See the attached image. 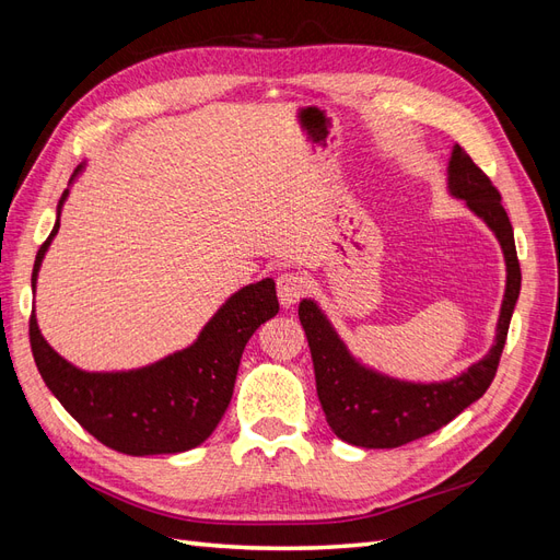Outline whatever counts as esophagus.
<instances>
[{
	"mask_svg": "<svg viewBox=\"0 0 560 560\" xmlns=\"http://www.w3.org/2000/svg\"><path fill=\"white\" fill-rule=\"evenodd\" d=\"M276 290H278V299L284 308L294 306V303L306 292V280L299 273H282L276 280Z\"/></svg>",
	"mask_w": 560,
	"mask_h": 560,
	"instance_id": "34e87169",
	"label": "esophagus"
}]
</instances>
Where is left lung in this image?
<instances>
[{"label": "left lung", "mask_w": 560, "mask_h": 560, "mask_svg": "<svg viewBox=\"0 0 560 560\" xmlns=\"http://www.w3.org/2000/svg\"><path fill=\"white\" fill-rule=\"evenodd\" d=\"M448 194L465 200V206L495 233L506 264L495 343L460 376L442 383H411L378 374L352 358L313 299L299 303V319L311 346L322 411L334 434L352 446L397 448L432 434L483 397L495 378L521 292V266L512 222L502 208L500 191L460 144L451 151Z\"/></svg>", "instance_id": "1"}]
</instances>
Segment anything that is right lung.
<instances>
[{"mask_svg": "<svg viewBox=\"0 0 560 560\" xmlns=\"http://www.w3.org/2000/svg\"><path fill=\"white\" fill-rule=\"evenodd\" d=\"M67 194L65 189L58 202L54 231L37 252L32 292L37 290L44 254L60 229ZM278 311L273 280L247 284L212 315L189 348L132 371L97 374L77 369L46 343L35 311L30 317V346L50 393L100 444L126 455L184 453L200 446L219 425L247 341Z\"/></svg>", "mask_w": 560, "mask_h": 560, "instance_id": "obj_1", "label": "right lung"}]
</instances>
